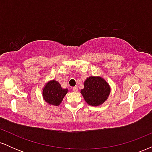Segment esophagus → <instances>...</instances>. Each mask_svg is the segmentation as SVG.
<instances>
[{
  "mask_svg": "<svg viewBox=\"0 0 152 152\" xmlns=\"http://www.w3.org/2000/svg\"><path fill=\"white\" fill-rule=\"evenodd\" d=\"M72 90L74 92H77L78 91V87H76V86L74 87V88H72Z\"/></svg>",
  "mask_w": 152,
  "mask_h": 152,
  "instance_id": "obj_1",
  "label": "esophagus"
}]
</instances>
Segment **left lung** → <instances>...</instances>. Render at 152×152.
Masks as SVG:
<instances>
[{
    "label": "left lung",
    "instance_id": "8db88e82",
    "mask_svg": "<svg viewBox=\"0 0 152 152\" xmlns=\"http://www.w3.org/2000/svg\"><path fill=\"white\" fill-rule=\"evenodd\" d=\"M81 94L88 105H102L108 99L111 88L109 83L99 76H90L84 81Z\"/></svg>",
    "mask_w": 152,
    "mask_h": 152
}]
</instances>
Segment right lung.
I'll return each instance as SVG.
<instances>
[{"label": "right lung", "instance_id": "right-lung-1", "mask_svg": "<svg viewBox=\"0 0 152 152\" xmlns=\"http://www.w3.org/2000/svg\"><path fill=\"white\" fill-rule=\"evenodd\" d=\"M67 92V88H63L58 81L52 80L48 81L43 88V97L45 102L50 105L58 106Z\"/></svg>", "mask_w": 152, "mask_h": 152}]
</instances>
